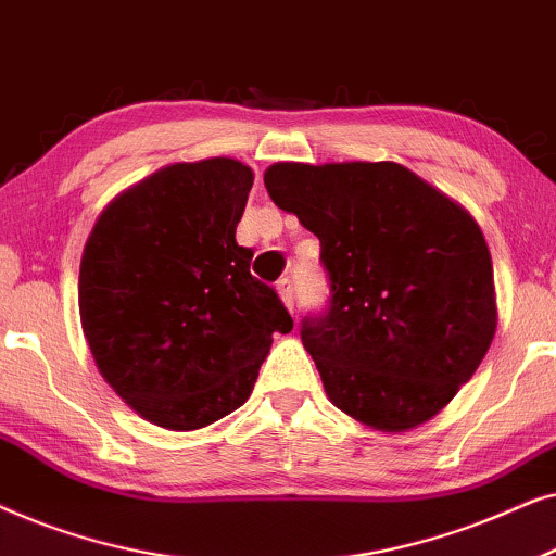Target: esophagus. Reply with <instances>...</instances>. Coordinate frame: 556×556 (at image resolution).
<instances>
[{
  "instance_id": "34e87169",
  "label": "esophagus",
  "mask_w": 556,
  "mask_h": 556,
  "mask_svg": "<svg viewBox=\"0 0 556 556\" xmlns=\"http://www.w3.org/2000/svg\"><path fill=\"white\" fill-rule=\"evenodd\" d=\"M276 291H278V295H280V301H283L286 306L293 311V306H295V288H293V280H291V278H280L278 286H276Z\"/></svg>"
}]
</instances>
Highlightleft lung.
<instances>
[{
	"instance_id": "left-lung-1",
	"label": "left lung",
	"mask_w": 556,
	"mask_h": 556,
	"mask_svg": "<svg viewBox=\"0 0 556 556\" xmlns=\"http://www.w3.org/2000/svg\"><path fill=\"white\" fill-rule=\"evenodd\" d=\"M265 189L321 242L331 299L301 339L341 413L382 432L435 417L496 333L493 265L468 210L394 162H278Z\"/></svg>"
}]
</instances>
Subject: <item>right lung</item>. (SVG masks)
Returning <instances> with one entry per match:
<instances>
[{
  "instance_id": "1",
  "label": "right lung",
  "mask_w": 556,
  "mask_h": 556,
  "mask_svg": "<svg viewBox=\"0 0 556 556\" xmlns=\"http://www.w3.org/2000/svg\"><path fill=\"white\" fill-rule=\"evenodd\" d=\"M250 187L238 159L169 164L118 194L83 250L78 306L96 367L159 428L200 430L238 409L273 333L293 329L235 240Z\"/></svg>"
}]
</instances>
